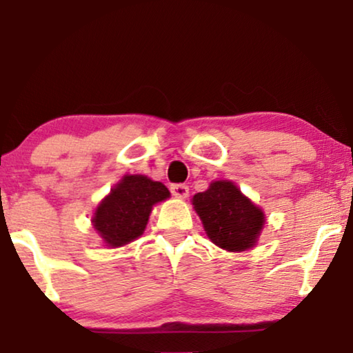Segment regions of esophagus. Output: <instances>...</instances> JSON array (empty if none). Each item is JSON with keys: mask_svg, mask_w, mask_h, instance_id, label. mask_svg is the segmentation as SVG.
<instances>
[{"mask_svg": "<svg viewBox=\"0 0 353 353\" xmlns=\"http://www.w3.org/2000/svg\"><path fill=\"white\" fill-rule=\"evenodd\" d=\"M170 191L172 194L175 197H180V199H185L190 194V188L185 183H175V185L170 186Z\"/></svg>", "mask_w": 353, "mask_h": 353, "instance_id": "1", "label": "esophagus"}]
</instances>
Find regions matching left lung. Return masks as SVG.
I'll return each mask as SVG.
<instances>
[{"label":"left lung","instance_id":"8db88e82","mask_svg":"<svg viewBox=\"0 0 353 353\" xmlns=\"http://www.w3.org/2000/svg\"><path fill=\"white\" fill-rule=\"evenodd\" d=\"M192 205L209 239L230 252L254 248L265 225L262 209L228 180L210 183L209 190L194 194Z\"/></svg>","mask_w":353,"mask_h":353}]
</instances>
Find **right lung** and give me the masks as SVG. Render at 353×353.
<instances>
[{
	"mask_svg": "<svg viewBox=\"0 0 353 353\" xmlns=\"http://www.w3.org/2000/svg\"><path fill=\"white\" fill-rule=\"evenodd\" d=\"M170 197L161 181L144 175H125L101 201L93 226L109 248H122L139 238L146 228L152 205Z\"/></svg>",
	"mask_w": 353,
	"mask_h": 353,
	"instance_id": "obj_1",
	"label": "right lung"
}]
</instances>
